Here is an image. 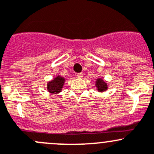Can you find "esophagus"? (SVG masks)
Here are the masks:
<instances>
[{"label": "esophagus", "instance_id": "1", "mask_svg": "<svg viewBox=\"0 0 154 154\" xmlns=\"http://www.w3.org/2000/svg\"><path fill=\"white\" fill-rule=\"evenodd\" d=\"M83 77V74L82 73H78V74H77V78H79V79H82Z\"/></svg>", "mask_w": 154, "mask_h": 154}]
</instances>
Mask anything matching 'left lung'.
<instances>
[{
  "mask_svg": "<svg viewBox=\"0 0 154 154\" xmlns=\"http://www.w3.org/2000/svg\"><path fill=\"white\" fill-rule=\"evenodd\" d=\"M95 87H96L97 91L100 93H103L109 88L107 82L101 77H97L95 79Z\"/></svg>",
  "mask_w": 154,
  "mask_h": 154,
  "instance_id": "obj_1",
  "label": "left lung"
}]
</instances>
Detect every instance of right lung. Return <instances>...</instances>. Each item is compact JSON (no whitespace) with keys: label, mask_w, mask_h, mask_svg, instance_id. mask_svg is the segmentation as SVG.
Segmentation results:
<instances>
[{"label":"right lung","mask_w":154,"mask_h":154,"mask_svg":"<svg viewBox=\"0 0 154 154\" xmlns=\"http://www.w3.org/2000/svg\"><path fill=\"white\" fill-rule=\"evenodd\" d=\"M66 79L60 75H57L53 79L47 82V90L52 94H57L62 91Z\"/></svg>","instance_id":"obj_1"}]
</instances>
